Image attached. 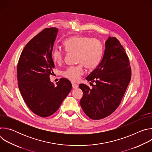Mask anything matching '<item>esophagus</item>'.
<instances>
[{"instance_id": "obj_1", "label": "esophagus", "mask_w": 152, "mask_h": 152, "mask_svg": "<svg viewBox=\"0 0 152 152\" xmlns=\"http://www.w3.org/2000/svg\"><path fill=\"white\" fill-rule=\"evenodd\" d=\"M78 86H79V85L77 84H76L75 83H73V82L72 83V87L73 88H78Z\"/></svg>"}]
</instances>
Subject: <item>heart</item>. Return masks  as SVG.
I'll return each instance as SVG.
<instances>
[{
    "label": "heart",
    "mask_w": 152,
    "mask_h": 152,
    "mask_svg": "<svg viewBox=\"0 0 152 152\" xmlns=\"http://www.w3.org/2000/svg\"><path fill=\"white\" fill-rule=\"evenodd\" d=\"M64 46L68 52L76 53V59L79 65L68 68L63 72L64 77L76 82L83 74V66L87 69L97 66L102 54V45L100 41L95 38L82 35L72 37L64 42ZM53 60L60 64L63 61L64 54L58 48L52 52Z\"/></svg>",
    "instance_id": "obj_1"
}]
</instances>
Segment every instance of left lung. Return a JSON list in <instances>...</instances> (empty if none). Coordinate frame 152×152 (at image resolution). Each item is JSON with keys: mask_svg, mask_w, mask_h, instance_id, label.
<instances>
[{"mask_svg": "<svg viewBox=\"0 0 152 152\" xmlns=\"http://www.w3.org/2000/svg\"><path fill=\"white\" fill-rule=\"evenodd\" d=\"M131 79L129 59L120 41L109 37L105 42L100 62L87 77L95 82L93 88L81 83L80 104L85 114L93 120L111 115L118 107Z\"/></svg>", "mask_w": 152, "mask_h": 152, "instance_id": "left-lung-1", "label": "left lung"}]
</instances>
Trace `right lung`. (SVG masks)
<instances>
[{"label":"right lung","instance_id":"obj_1","mask_svg":"<svg viewBox=\"0 0 152 152\" xmlns=\"http://www.w3.org/2000/svg\"><path fill=\"white\" fill-rule=\"evenodd\" d=\"M58 32L56 28H46L34 37L21 52L17 65L21 94L29 109L41 117L55 113L72 88L66 78L55 86L49 77L55 67L52 53Z\"/></svg>","mask_w":152,"mask_h":152}]
</instances>
